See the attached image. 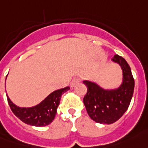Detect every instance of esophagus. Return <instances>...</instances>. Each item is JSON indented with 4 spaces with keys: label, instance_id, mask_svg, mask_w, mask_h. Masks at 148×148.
I'll list each match as a JSON object with an SVG mask.
<instances>
[{
    "label": "esophagus",
    "instance_id": "esophagus-1",
    "mask_svg": "<svg viewBox=\"0 0 148 148\" xmlns=\"http://www.w3.org/2000/svg\"><path fill=\"white\" fill-rule=\"evenodd\" d=\"M79 82V79H73L72 82H71V87H74L75 85L78 84Z\"/></svg>",
    "mask_w": 148,
    "mask_h": 148
}]
</instances>
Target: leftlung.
Instances as JSON below:
<instances>
[{"instance_id":"obj_1","label":"left lung","mask_w":148,"mask_h":148,"mask_svg":"<svg viewBox=\"0 0 148 148\" xmlns=\"http://www.w3.org/2000/svg\"><path fill=\"white\" fill-rule=\"evenodd\" d=\"M111 61L118 64L122 70V82L114 89H105L99 84L84 80L87 92L84 103L88 115L95 122L110 125L116 122L128 110L131 102L135 82L131 69L125 58L115 54Z\"/></svg>"}]
</instances>
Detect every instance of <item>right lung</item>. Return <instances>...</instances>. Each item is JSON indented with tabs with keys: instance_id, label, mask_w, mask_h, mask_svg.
I'll return each instance as SVG.
<instances>
[{
	"instance_id": "obj_1",
	"label": "right lung",
	"mask_w": 148,
	"mask_h": 148,
	"mask_svg": "<svg viewBox=\"0 0 148 148\" xmlns=\"http://www.w3.org/2000/svg\"><path fill=\"white\" fill-rule=\"evenodd\" d=\"M69 89V87H66L54 90L38 105L31 107L17 106L7 95L8 102L13 114L23 122L31 126H46L54 120L61 95Z\"/></svg>"
}]
</instances>
